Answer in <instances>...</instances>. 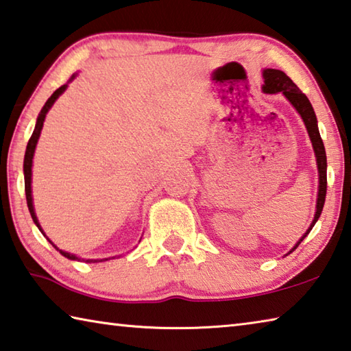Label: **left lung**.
Returning <instances> with one entry per match:
<instances>
[{
  "mask_svg": "<svg viewBox=\"0 0 351 351\" xmlns=\"http://www.w3.org/2000/svg\"><path fill=\"white\" fill-rule=\"evenodd\" d=\"M263 79H265V85L261 90L266 94H277L282 93L285 97H287L291 105L294 106L299 112L300 117L304 119V123L306 127L308 136H310L311 144L314 148V154H316V161H317V171H319V192H317V203H316V213H314V219L310 224V228L305 232V235L297 241V245L291 249L289 252H293L294 249L300 245L302 240L310 234V230L314 228V224L320 217L324 209V203H325V195H326V154H325V147L322 138H320L319 128H317V117L314 114V110L310 104V100L302 93L299 88H297L295 83L289 79V77L283 73V71L278 69H263Z\"/></svg>",
  "mask_w": 351,
  "mask_h": 351,
  "instance_id": "obj_1",
  "label": "left lung"
}]
</instances>
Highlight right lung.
<instances>
[{
    "mask_svg": "<svg viewBox=\"0 0 351 351\" xmlns=\"http://www.w3.org/2000/svg\"><path fill=\"white\" fill-rule=\"evenodd\" d=\"M74 79H75V74H73V77H71L69 82H73ZM66 88H68V83H66V85H63V86L58 88V90H56L54 94H52V96L46 100V104H45L43 108H41L40 114H38V117H37V123H35L34 133H32V136H31V139H29V142H27L26 154H25V165H23V169H25V190H26V201H27L29 212H31V217H32V219H34V223L37 224V228L41 230V234H43V235H45V232H43V229H41V226H40V223H38L37 215H35L34 203H32V187H31V182H32V159H34L35 147H37V142H38V138H40L41 128H43V122H45V117H46V114H47V111L51 110V106L54 105V102L58 99V96H62V94L64 93V90H66ZM47 240H49V239H47ZM49 243L57 249L58 252H60V254L63 255V257H66V258H69V260H80L79 257H77V255L69 254V252H66V251H62V249H58L51 240H49ZM105 260H108V258H105ZM85 261H88V263H96V261H102V260H85Z\"/></svg>",
    "mask_w": 351,
    "mask_h": 351,
    "instance_id": "1",
    "label": "right lung"
}]
</instances>
